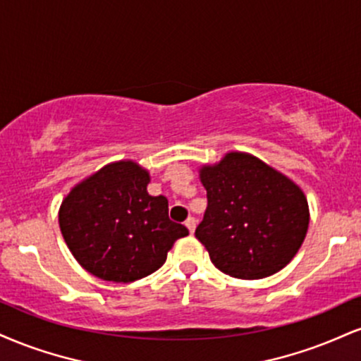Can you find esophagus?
<instances>
[{"label": "esophagus", "mask_w": 361, "mask_h": 361, "mask_svg": "<svg viewBox=\"0 0 361 361\" xmlns=\"http://www.w3.org/2000/svg\"><path fill=\"white\" fill-rule=\"evenodd\" d=\"M185 225H186V228L190 230V233H193L195 228H197V220H195L193 216H188V219H186Z\"/></svg>", "instance_id": "1"}]
</instances>
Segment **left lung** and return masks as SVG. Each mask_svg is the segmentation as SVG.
Returning <instances> with one entry per match:
<instances>
[{
	"label": "left lung",
	"instance_id": "left-lung-1",
	"mask_svg": "<svg viewBox=\"0 0 361 361\" xmlns=\"http://www.w3.org/2000/svg\"><path fill=\"white\" fill-rule=\"evenodd\" d=\"M208 207L195 237L214 266L237 279H262L286 267L310 227L306 195L262 159L230 151L200 168Z\"/></svg>",
	"mask_w": 361,
	"mask_h": 361
}]
</instances>
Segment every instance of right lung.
<instances>
[{
	"label": "right lung",
	"mask_w": 361,
	"mask_h": 361,
	"mask_svg": "<svg viewBox=\"0 0 361 361\" xmlns=\"http://www.w3.org/2000/svg\"><path fill=\"white\" fill-rule=\"evenodd\" d=\"M149 171L121 159L84 178L62 200L59 225L65 244L87 272L109 282L153 274L188 228L168 216V200L151 197Z\"/></svg>",
	"instance_id": "1"
}]
</instances>
